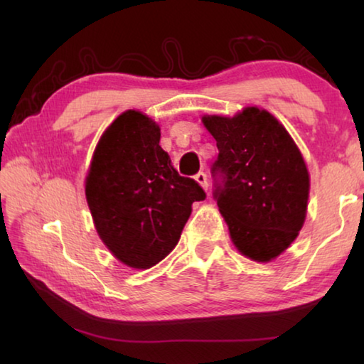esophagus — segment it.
Segmentation results:
<instances>
[{"label": "esophagus", "instance_id": "esophagus-1", "mask_svg": "<svg viewBox=\"0 0 364 364\" xmlns=\"http://www.w3.org/2000/svg\"><path fill=\"white\" fill-rule=\"evenodd\" d=\"M194 178H196V181H197V183H199V184H200V186H202V188H204V189H207V188H208V181H207V175H205V173H204V171H199V173H197V175H196V176H194Z\"/></svg>", "mask_w": 364, "mask_h": 364}]
</instances>
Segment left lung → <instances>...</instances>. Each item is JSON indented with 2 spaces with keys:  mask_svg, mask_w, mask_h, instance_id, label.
<instances>
[{
  "mask_svg": "<svg viewBox=\"0 0 364 364\" xmlns=\"http://www.w3.org/2000/svg\"><path fill=\"white\" fill-rule=\"evenodd\" d=\"M217 141L213 199L242 255L269 262L297 237L306 215V165L286 128L267 110L204 117Z\"/></svg>",
  "mask_w": 364,
  "mask_h": 364,
  "instance_id": "left-lung-1",
  "label": "left lung"
}]
</instances>
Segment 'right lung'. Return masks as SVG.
I'll return each mask as SVG.
<instances>
[{
    "label": "right lung",
    "instance_id": "1",
    "mask_svg": "<svg viewBox=\"0 0 364 364\" xmlns=\"http://www.w3.org/2000/svg\"><path fill=\"white\" fill-rule=\"evenodd\" d=\"M159 141L156 122L127 110L102 134L86 176L97 234L120 262L139 269L175 249L193 202L205 199L199 183L178 173Z\"/></svg>",
    "mask_w": 364,
    "mask_h": 364
}]
</instances>
